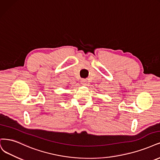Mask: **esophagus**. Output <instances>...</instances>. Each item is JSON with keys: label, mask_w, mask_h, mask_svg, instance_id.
<instances>
[{"label": "esophagus", "mask_w": 160, "mask_h": 160, "mask_svg": "<svg viewBox=\"0 0 160 160\" xmlns=\"http://www.w3.org/2000/svg\"><path fill=\"white\" fill-rule=\"evenodd\" d=\"M81 83L82 85H86L87 84V80L85 79H82L81 80Z\"/></svg>", "instance_id": "1"}]
</instances>
